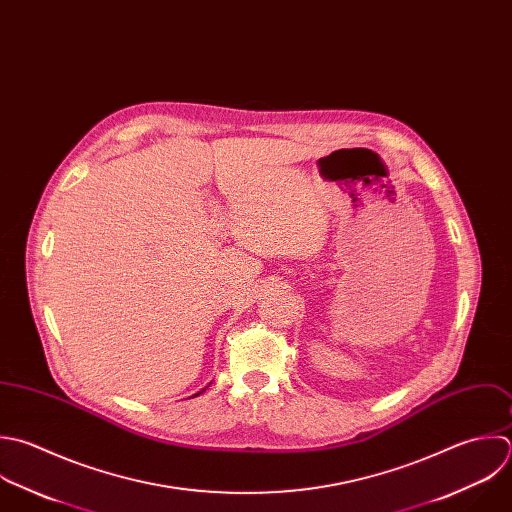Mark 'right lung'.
I'll use <instances>...</instances> for the list:
<instances>
[{
  "instance_id": "add662e5",
  "label": "right lung",
  "mask_w": 512,
  "mask_h": 512,
  "mask_svg": "<svg viewBox=\"0 0 512 512\" xmlns=\"http://www.w3.org/2000/svg\"><path fill=\"white\" fill-rule=\"evenodd\" d=\"M199 393H201V391H199ZM199 393H195V395H193V397H197V395H199Z\"/></svg>"
}]
</instances>
